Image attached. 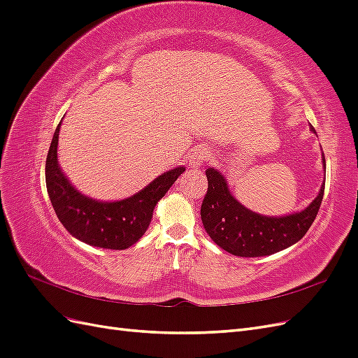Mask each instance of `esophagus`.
Returning <instances> with one entry per match:
<instances>
[{"label":"esophagus","instance_id":"esophagus-1","mask_svg":"<svg viewBox=\"0 0 358 358\" xmlns=\"http://www.w3.org/2000/svg\"><path fill=\"white\" fill-rule=\"evenodd\" d=\"M210 154L208 149H197V150H192V154L189 157V167L191 169H199L201 167L206 161L209 159Z\"/></svg>","mask_w":358,"mask_h":358}]
</instances>
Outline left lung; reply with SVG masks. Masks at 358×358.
Returning <instances> with one entry per match:
<instances>
[{
	"label": "left lung",
	"instance_id": "left-lung-1",
	"mask_svg": "<svg viewBox=\"0 0 358 358\" xmlns=\"http://www.w3.org/2000/svg\"><path fill=\"white\" fill-rule=\"evenodd\" d=\"M315 133V128L310 127ZM326 166V159H324ZM208 192L201 204V221L210 239L224 251L237 257H263L294 245L315 221L324 197L320 194L305 210L287 216H264L246 209L237 201L218 170L208 169Z\"/></svg>",
	"mask_w": 358,
	"mask_h": 358
}]
</instances>
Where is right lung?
<instances>
[{"mask_svg":"<svg viewBox=\"0 0 358 358\" xmlns=\"http://www.w3.org/2000/svg\"><path fill=\"white\" fill-rule=\"evenodd\" d=\"M59 127L46 158V187L50 203L66 230L85 243L106 249H127L142 237L157 203L166 196L185 167L162 173L146 188L119 201H99L76 189L58 164Z\"/></svg>","mask_w":358,"mask_h":358,"instance_id":"right-lung-1","label":"right lung"}]
</instances>
